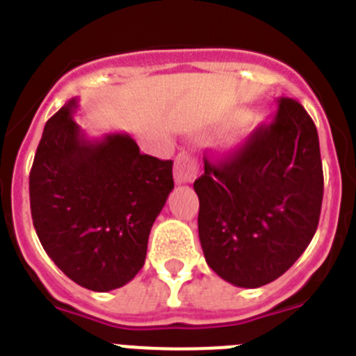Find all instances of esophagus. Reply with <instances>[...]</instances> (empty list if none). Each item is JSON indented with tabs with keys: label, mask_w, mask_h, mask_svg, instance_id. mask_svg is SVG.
<instances>
[{
	"label": "esophagus",
	"mask_w": 356,
	"mask_h": 356,
	"mask_svg": "<svg viewBox=\"0 0 356 356\" xmlns=\"http://www.w3.org/2000/svg\"><path fill=\"white\" fill-rule=\"evenodd\" d=\"M197 172H200V163L193 155L180 153L176 156L175 162V180L176 184H191L196 180Z\"/></svg>",
	"instance_id": "obj_1"
}]
</instances>
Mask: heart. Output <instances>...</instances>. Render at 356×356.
Wrapping results in <instances>:
<instances>
[{
	"label": "heart",
	"instance_id": "heart-1",
	"mask_svg": "<svg viewBox=\"0 0 356 356\" xmlns=\"http://www.w3.org/2000/svg\"><path fill=\"white\" fill-rule=\"evenodd\" d=\"M251 130H253V127H251L250 122H242V124H238V127L229 134L228 137L229 146H238L241 143H244V140L248 139V135L251 134Z\"/></svg>",
	"mask_w": 356,
	"mask_h": 356
}]
</instances>
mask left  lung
<instances>
[{
  "mask_svg": "<svg viewBox=\"0 0 356 356\" xmlns=\"http://www.w3.org/2000/svg\"><path fill=\"white\" fill-rule=\"evenodd\" d=\"M323 185L316 124L296 99L280 97L271 124L225 160L205 159L194 181L210 269L244 289L280 278L316 234Z\"/></svg>",
  "mask_w": 356,
  "mask_h": 356,
  "instance_id": "1",
  "label": "left lung"
}]
</instances>
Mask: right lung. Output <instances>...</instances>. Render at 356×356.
Returning a JSON list of instances; mask_svg holds the SVG:
<instances>
[{
    "mask_svg": "<svg viewBox=\"0 0 356 356\" xmlns=\"http://www.w3.org/2000/svg\"><path fill=\"white\" fill-rule=\"evenodd\" d=\"M76 99L44 127L30 171L37 237L56 267L96 292L143 269L151 226L175 188L172 160L143 155L128 134L87 139Z\"/></svg>",
    "mask_w": 356,
    "mask_h": 356,
    "instance_id": "add662e5",
    "label": "right lung"
}]
</instances>
